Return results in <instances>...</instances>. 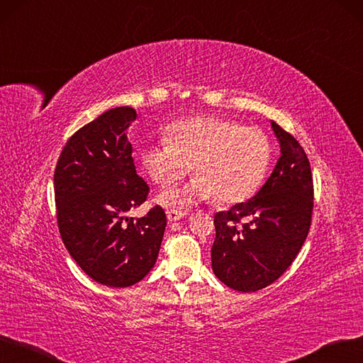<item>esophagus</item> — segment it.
I'll list each match as a JSON object with an SVG mask.
<instances>
[{
  "label": "esophagus",
  "mask_w": 363,
  "mask_h": 363,
  "mask_svg": "<svg viewBox=\"0 0 363 363\" xmlns=\"http://www.w3.org/2000/svg\"><path fill=\"white\" fill-rule=\"evenodd\" d=\"M184 216H186V211L176 210V208H167V217H168L169 222H177Z\"/></svg>",
  "instance_id": "34e87169"
}]
</instances>
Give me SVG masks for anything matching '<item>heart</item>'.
<instances>
[{"instance_id":"1","label":"heart","mask_w":363,"mask_h":363,"mask_svg":"<svg viewBox=\"0 0 363 363\" xmlns=\"http://www.w3.org/2000/svg\"><path fill=\"white\" fill-rule=\"evenodd\" d=\"M269 157V141L260 129L219 116H196L174 122L167 138L147 144L141 164L162 187L180 182L192 164L195 179L165 194V204L186 206L211 196L219 204H238L262 183Z\"/></svg>"}]
</instances>
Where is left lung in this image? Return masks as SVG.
<instances>
[{"instance_id":"1","label":"left lung","mask_w":363,"mask_h":363,"mask_svg":"<svg viewBox=\"0 0 363 363\" xmlns=\"http://www.w3.org/2000/svg\"><path fill=\"white\" fill-rule=\"evenodd\" d=\"M272 129L281 156L267 183L249 201L216 213L211 267L240 292L269 286L292 265L311 226L313 174L307 153L279 123Z\"/></svg>"}]
</instances>
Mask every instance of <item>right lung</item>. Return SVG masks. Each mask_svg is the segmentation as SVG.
I'll list each match as a JSON object with an SVG mask.
<instances>
[{
    "instance_id": "add662e5",
    "label": "right lung",
    "mask_w": 363,
    "mask_h": 363,
    "mask_svg": "<svg viewBox=\"0 0 363 363\" xmlns=\"http://www.w3.org/2000/svg\"><path fill=\"white\" fill-rule=\"evenodd\" d=\"M137 113L111 108L72 134L55 168L56 219L67 250L92 280L128 287L153 268L167 216L161 206L125 217L147 199L126 129Z\"/></svg>"
}]
</instances>
